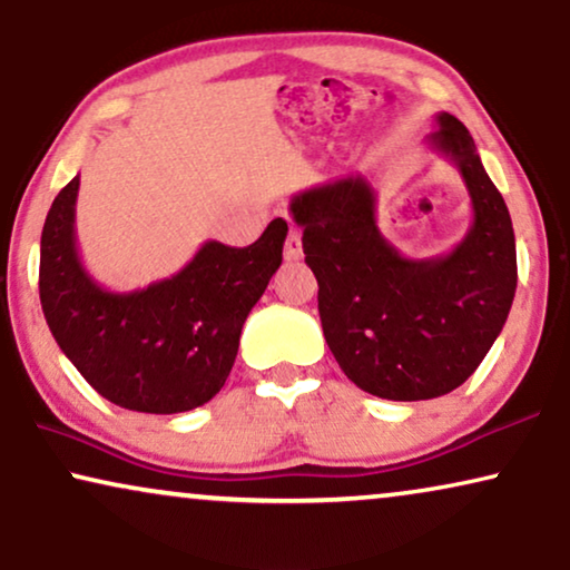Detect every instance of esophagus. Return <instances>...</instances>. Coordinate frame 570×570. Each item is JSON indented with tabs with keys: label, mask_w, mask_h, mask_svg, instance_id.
Listing matches in <instances>:
<instances>
[{
	"label": "esophagus",
	"mask_w": 570,
	"mask_h": 570,
	"mask_svg": "<svg viewBox=\"0 0 570 570\" xmlns=\"http://www.w3.org/2000/svg\"><path fill=\"white\" fill-rule=\"evenodd\" d=\"M284 257L286 261H299L302 257V234L299 229H289V237L284 242Z\"/></svg>",
	"instance_id": "1"
}]
</instances>
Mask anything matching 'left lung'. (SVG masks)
Listing matches in <instances>:
<instances>
[{"mask_svg": "<svg viewBox=\"0 0 570 570\" xmlns=\"http://www.w3.org/2000/svg\"><path fill=\"white\" fill-rule=\"evenodd\" d=\"M428 146L451 158L472 197V226L451 253L412 261L377 229L367 179L344 177L292 197L317 313L338 367L389 401L438 399L480 367L511 313L515 239L503 195L472 135L440 111Z\"/></svg>", "mask_w": 570, "mask_h": 570, "instance_id": "1", "label": "left lung"}]
</instances>
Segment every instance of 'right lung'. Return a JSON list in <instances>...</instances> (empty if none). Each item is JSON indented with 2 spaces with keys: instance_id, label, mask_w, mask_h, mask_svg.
I'll use <instances>...</instances> for the list:
<instances>
[{
  "instance_id": "obj_1",
  "label": "right lung",
  "mask_w": 570,
  "mask_h": 570,
  "mask_svg": "<svg viewBox=\"0 0 570 570\" xmlns=\"http://www.w3.org/2000/svg\"><path fill=\"white\" fill-rule=\"evenodd\" d=\"M78 187L75 177L55 197L41 232L38 294L51 336L121 409L177 414L208 404L232 373L249 309L278 271L289 226L273 218L249 247L210 239L171 278L109 292L80 261Z\"/></svg>"
}]
</instances>
